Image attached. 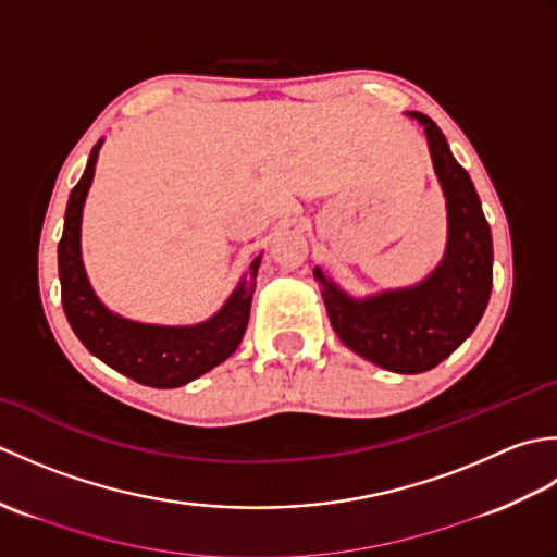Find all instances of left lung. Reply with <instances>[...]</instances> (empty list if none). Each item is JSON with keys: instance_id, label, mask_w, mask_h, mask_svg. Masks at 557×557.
I'll use <instances>...</instances> for the list:
<instances>
[{"instance_id": "8db88e82", "label": "left lung", "mask_w": 557, "mask_h": 557, "mask_svg": "<svg viewBox=\"0 0 557 557\" xmlns=\"http://www.w3.org/2000/svg\"><path fill=\"white\" fill-rule=\"evenodd\" d=\"M411 116L429 136L435 174L447 198V253L419 287L354 301L321 270L325 309L335 333L359 357L395 373H423L447 359L479 325L493 287V242L467 170L453 158L441 128L421 112Z\"/></svg>"}]
</instances>
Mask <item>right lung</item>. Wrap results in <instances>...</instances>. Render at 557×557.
I'll return each mask as SVG.
<instances>
[{"mask_svg": "<svg viewBox=\"0 0 557 557\" xmlns=\"http://www.w3.org/2000/svg\"><path fill=\"white\" fill-rule=\"evenodd\" d=\"M100 144L92 148L86 172L71 188L64 232L59 239V282L66 321L90 354L124 373L132 381L150 387H180L196 381L232 357L246 333L251 313L253 277L260 256L248 265V282L234 289L218 315L194 327H162L132 323L110 313L92 294L81 263V212L88 186L96 174Z\"/></svg>", "mask_w": 557, "mask_h": 557, "instance_id": "obj_1", "label": "right lung"}]
</instances>
